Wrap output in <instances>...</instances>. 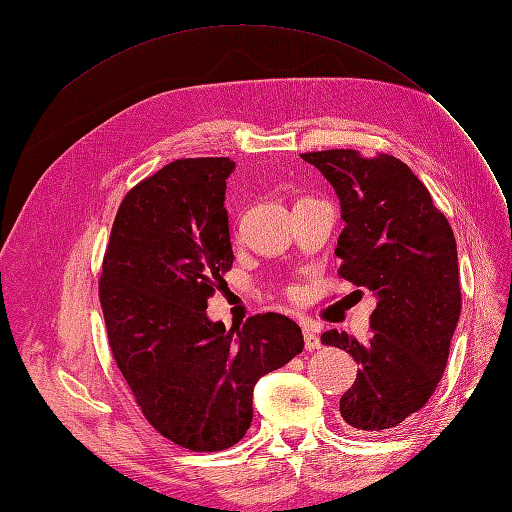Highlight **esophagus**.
I'll return each instance as SVG.
<instances>
[{"label":"esophagus","mask_w":512,"mask_h":512,"mask_svg":"<svg viewBox=\"0 0 512 512\" xmlns=\"http://www.w3.org/2000/svg\"><path fill=\"white\" fill-rule=\"evenodd\" d=\"M303 342H305V348H307V350H318V348H322V339L316 335L314 329H309V327L303 329Z\"/></svg>","instance_id":"34e87169"}]
</instances>
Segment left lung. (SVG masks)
<instances>
[{
	"label": "left lung",
	"instance_id": "8db88e82",
	"mask_svg": "<svg viewBox=\"0 0 512 512\" xmlns=\"http://www.w3.org/2000/svg\"><path fill=\"white\" fill-rule=\"evenodd\" d=\"M301 158L342 205L337 275L378 299L367 344L335 329L320 337L359 363L339 414L354 431L393 429L427 404L444 374L461 314L455 235L421 179L389 153L329 149Z\"/></svg>",
	"mask_w": 512,
	"mask_h": 512
}]
</instances>
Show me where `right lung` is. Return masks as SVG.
<instances>
[{
    "instance_id": "obj_1",
    "label": "right lung",
    "mask_w": 512,
    "mask_h": 512,
    "mask_svg": "<svg viewBox=\"0 0 512 512\" xmlns=\"http://www.w3.org/2000/svg\"><path fill=\"white\" fill-rule=\"evenodd\" d=\"M230 158L170 162L121 200L100 277L108 346L151 427L196 453L237 444L254 384L303 350L297 322L256 314L241 329L207 318L232 267Z\"/></svg>"
}]
</instances>
